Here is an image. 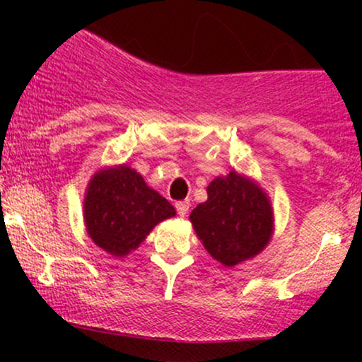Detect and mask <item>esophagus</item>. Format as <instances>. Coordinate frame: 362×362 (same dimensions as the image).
<instances>
[{"label": "esophagus", "instance_id": "obj_1", "mask_svg": "<svg viewBox=\"0 0 362 362\" xmlns=\"http://www.w3.org/2000/svg\"><path fill=\"white\" fill-rule=\"evenodd\" d=\"M175 207H177L178 216H182V218H184V216H185L187 213H189L190 202H189V201H180V202H177Z\"/></svg>", "mask_w": 362, "mask_h": 362}]
</instances>
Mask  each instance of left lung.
Instances as JSON below:
<instances>
[{"instance_id": "left-lung-1", "label": "left lung", "mask_w": 362, "mask_h": 362, "mask_svg": "<svg viewBox=\"0 0 362 362\" xmlns=\"http://www.w3.org/2000/svg\"><path fill=\"white\" fill-rule=\"evenodd\" d=\"M190 223L209 255L235 267L267 247L274 213L267 194L233 170L207 185V201L190 213Z\"/></svg>"}]
</instances>
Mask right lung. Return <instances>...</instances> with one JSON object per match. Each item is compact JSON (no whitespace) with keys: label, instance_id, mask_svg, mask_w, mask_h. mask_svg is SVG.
<instances>
[{"label":"right lung","instance_id":"obj_1","mask_svg":"<svg viewBox=\"0 0 362 362\" xmlns=\"http://www.w3.org/2000/svg\"><path fill=\"white\" fill-rule=\"evenodd\" d=\"M85 224L97 247L114 257L136 250L158 223L175 209L127 165L102 168L91 177L83 201Z\"/></svg>","mask_w":362,"mask_h":362}]
</instances>
